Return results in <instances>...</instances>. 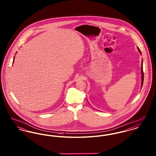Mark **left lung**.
<instances>
[{"instance_id": "1", "label": "left lung", "mask_w": 156, "mask_h": 156, "mask_svg": "<svg viewBox=\"0 0 156 156\" xmlns=\"http://www.w3.org/2000/svg\"><path fill=\"white\" fill-rule=\"evenodd\" d=\"M137 49L139 50V51L140 52V54H141V51L139 49V47H137ZM141 87L143 86V80H144V74H143V59L141 61Z\"/></svg>"}]
</instances>
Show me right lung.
Returning a JSON list of instances; mask_svg holds the SVG:
<instances>
[{
  "label": "right lung",
  "mask_w": 156,
  "mask_h": 156,
  "mask_svg": "<svg viewBox=\"0 0 156 156\" xmlns=\"http://www.w3.org/2000/svg\"><path fill=\"white\" fill-rule=\"evenodd\" d=\"M14 60H15V57H14V58H13V62H14Z\"/></svg>",
  "instance_id": "1"
}]
</instances>
